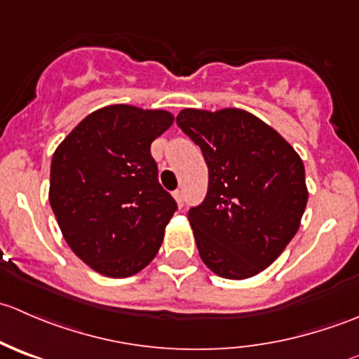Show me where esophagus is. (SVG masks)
Listing matches in <instances>:
<instances>
[{
    "label": "esophagus",
    "instance_id": "obj_1",
    "mask_svg": "<svg viewBox=\"0 0 359 359\" xmlns=\"http://www.w3.org/2000/svg\"><path fill=\"white\" fill-rule=\"evenodd\" d=\"M173 198H175V201H177V205L180 206V208H182L184 206V201H186V198H184V191H175V193H173Z\"/></svg>",
    "mask_w": 359,
    "mask_h": 359
}]
</instances>
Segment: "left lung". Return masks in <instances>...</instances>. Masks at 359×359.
Returning a JSON list of instances; mask_svg holds the SVG:
<instances>
[{"instance_id": "obj_1", "label": "left lung", "mask_w": 359, "mask_h": 359, "mask_svg": "<svg viewBox=\"0 0 359 359\" xmlns=\"http://www.w3.org/2000/svg\"><path fill=\"white\" fill-rule=\"evenodd\" d=\"M177 125L208 166L205 200L187 213L201 260L227 280L255 276L299 231L309 196L302 159L243 109H184Z\"/></svg>"}]
</instances>
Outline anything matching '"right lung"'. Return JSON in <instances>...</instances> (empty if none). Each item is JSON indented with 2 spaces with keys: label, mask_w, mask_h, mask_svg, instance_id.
Masks as SVG:
<instances>
[{
  "label": "right lung",
  "mask_w": 359,
  "mask_h": 359,
  "mask_svg": "<svg viewBox=\"0 0 359 359\" xmlns=\"http://www.w3.org/2000/svg\"><path fill=\"white\" fill-rule=\"evenodd\" d=\"M172 123L168 111L114 104L53 153L48 198L64 240L104 276L137 274L161 247L177 203L158 182L151 144Z\"/></svg>",
  "instance_id": "add662e5"
}]
</instances>
